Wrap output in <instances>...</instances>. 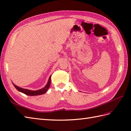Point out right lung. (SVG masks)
<instances>
[{"mask_svg":"<svg viewBox=\"0 0 131 131\" xmlns=\"http://www.w3.org/2000/svg\"><path fill=\"white\" fill-rule=\"evenodd\" d=\"M51 76H50L49 80H48V83H47V85L45 86V87L42 88V89H41V90H37V91H31V90H26V89H24V88L19 87H18V86L16 85L15 84H13H13L14 86H15V87L18 91L26 94V95L37 96V95H40V94H43L44 93H45L46 92L48 91V88L50 87V85H51Z\"/></svg>","mask_w":131,"mask_h":131,"instance_id":"1","label":"right lung"}]
</instances>
